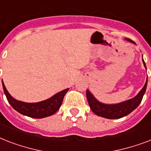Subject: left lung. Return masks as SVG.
Returning <instances> with one entry per match:
<instances>
[{
	"instance_id": "left-lung-1",
	"label": "left lung",
	"mask_w": 151,
	"mask_h": 151,
	"mask_svg": "<svg viewBox=\"0 0 151 151\" xmlns=\"http://www.w3.org/2000/svg\"><path fill=\"white\" fill-rule=\"evenodd\" d=\"M125 40L131 43L136 44L129 38H125ZM143 63L145 68L147 69L143 59ZM147 78L143 88L140 90V92H139L136 96L122 103H117V104H105V103H100L93 96V95L88 89L86 91V96H87L88 102L91 110L96 114L99 117H105L108 119H118V118H122L129 114L139 105L147 89Z\"/></svg>"
}]
</instances>
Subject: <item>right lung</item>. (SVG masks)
I'll use <instances>...</instances> for the list:
<instances>
[{
	"label": "right lung",
	"mask_w": 151,
	"mask_h": 151,
	"mask_svg": "<svg viewBox=\"0 0 151 151\" xmlns=\"http://www.w3.org/2000/svg\"><path fill=\"white\" fill-rule=\"evenodd\" d=\"M2 85L4 94L11 106L20 114L33 118H43L54 114L60 108L64 96L69 90V88L63 90L49 99L38 103H25L14 99L6 89L3 81Z\"/></svg>",
	"instance_id": "right-lung-1"
}]
</instances>
